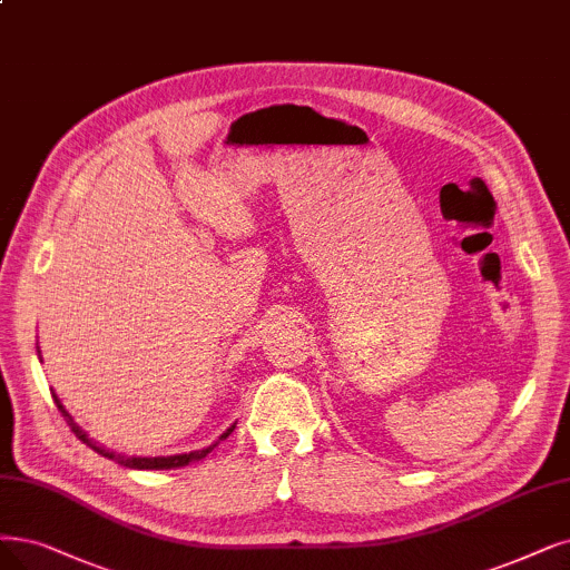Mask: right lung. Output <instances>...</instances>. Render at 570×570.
Instances as JSON below:
<instances>
[{
    "mask_svg": "<svg viewBox=\"0 0 570 570\" xmlns=\"http://www.w3.org/2000/svg\"><path fill=\"white\" fill-rule=\"evenodd\" d=\"M37 355H39V360H41V351H39V346H37ZM53 400H56V404H58V412L65 416V421H67V425L72 428V432L75 435L86 444V446H90L94 451H98L100 456H105V459H111V461H117V463H121V465H126V468H132V470H173V468H185V465H189V463H196V461H200V459H206L208 453L219 444V440H226L234 432V428H236V423L232 425V428H226L222 435H219V440L215 442V444H210V446H206V449H196V451H189V453H175V456H154V459H149V456H121V453H117V451H109V449H105V446H98L94 440H90L86 432L75 423V419H72V414L67 412V409L62 406V402L58 400V395H53Z\"/></svg>",
    "mask_w": 570,
    "mask_h": 570,
    "instance_id": "right-lung-1",
    "label": "right lung"
}]
</instances>
